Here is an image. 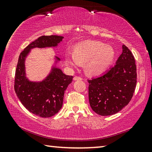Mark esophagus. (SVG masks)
<instances>
[{
  "mask_svg": "<svg viewBox=\"0 0 152 152\" xmlns=\"http://www.w3.org/2000/svg\"><path fill=\"white\" fill-rule=\"evenodd\" d=\"M74 80H82V77L75 76L74 77Z\"/></svg>",
  "mask_w": 152,
  "mask_h": 152,
  "instance_id": "1",
  "label": "esophagus"
}]
</instances>
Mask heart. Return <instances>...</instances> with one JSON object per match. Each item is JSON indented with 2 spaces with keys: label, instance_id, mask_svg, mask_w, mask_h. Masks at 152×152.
I'll return each instance as SVG.
<instances>
[{
  "label": "heart",
  "instance_id": "heart-1",
  "mask_svg": "<svg viewBox=\"0 0 152 152\" xmlns=\"http://www.w3.org/2000/svg\"><path fill=\"white\" fill-rule=\"evenodd\" d=\"M115 56V50L111 46L97 41H88L76 44L74 53L67 51L65 59L66 64L74 68L80 66L82 62H86L87 73L97 76L107 71Z\"/></svg>",
  "mask_w": 152,
  "mask_h": 152
}]
</instances>
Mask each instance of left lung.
Here are the masks:
<instances>
[{
  "instance_id": "left-lung-1",
  "label": "left lung",
  "mask_w": 152,
  "mask_h": 152,
  "mask_svg": "<svg viewBox=\"0 0 152 152\" xmlns=\"http://www.w3.org/2000/svg\"><path fill=\"white\" fill-rule=\"evenodd\" d=\"M136 70L134 56L123 45V52L114 66L101 76L87 80L92 109L98 115L108 116L127 105L136 87Z\"/></svg>"
}]
</instances>
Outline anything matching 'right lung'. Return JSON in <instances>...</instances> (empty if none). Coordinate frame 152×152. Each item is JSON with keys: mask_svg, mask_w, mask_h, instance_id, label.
<instances>
[{"mask_svg": "<svg viewBox=\"0 0 152 152\" xmlns=\"http://www.w3.org/2000/svg\"><path fill=\"white\" fill-rule=\"evenodd\" d=\"M63 38L58 35L41 36L20 52L18 60L15 76V93L29 112L42 117L53 116L61 109L64 92L73 76L66 75L60 69L56 68L43 81L30 82L25 77V59L31 49L56 46Z\"/></svg>", "mask_w": 152, "mask_h": 152, "instance_id": "add662e5", "label": "right lung"}]
</instances>
